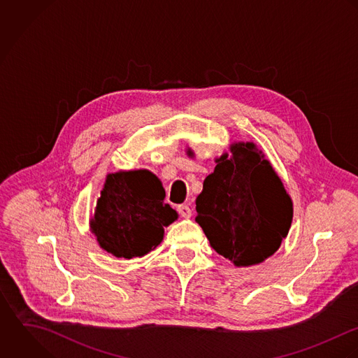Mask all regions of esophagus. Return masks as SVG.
I'll use <instances>...</instances> for the list:
<instances>
[{
    "instance_id": "1",
    "label": "esophagus",
    "mask_w": 358,
    "mask_h": 358,
    "mask_svg": "<svg viewBox=\"0 0 358 358\" xmlns=\"http://www.w3.org/2000/svg\"><path fill=\"white\" fill-rule=\"evenodd\" d=\"M178 213H180L181 217H184V218H189L192 215V210H191V208L188 205H180L178 206Z\"/></svg>"
}]
</instances>
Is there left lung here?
<instances>
[{"label": "left lung", "instance_id": "left-lung-1", "mask_svg": "<svg viewBox=\"0 0 358 358\" xmlns=\"http://www.w3.org/2000/svg\"><path fill=\"white\" fill-rule=\"evenodd\" d=\"M196 198V222L210 246L236 267L263 263L286 238L293 203L281 178L253 143L231 145ZM188 156L194 152L188 149Z\"/></svg>", "mask_w": 358, "mask_h": 358}]
</instances>
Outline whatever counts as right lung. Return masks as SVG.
I'll return each mask as SVG.
<instances>
[{
	"instance_id": "obj_1",
	"label": "right lung",
	"mask_w": 358,
	"mask_h": 358,
	"mask_svg": "<svg viewBox=\"0 0 358 358\" xmlns=\"http://www.w3.org/2000/svg\"><path fill=\"white\" fill-rule=\"evenodd\" d=\"M164 188L149 170L106 176L91 231L99 246L115 257H143L163 239L164 227L178 218L164 203Z\"/></svg>"
}]
</instances>
